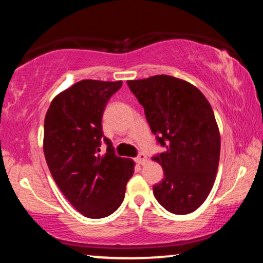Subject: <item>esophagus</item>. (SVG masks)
Here are the masks:
<instances>
[{
	"mask_svg": "<svg viewBox=\"0 0 263 263\" xmlns=\"http://www.w3.org/2000/svg\"><path fill=\"white\" fill-rule=\"evenodd\" d=\"M146 161H148V159H146V156L144 155V154H139V155L136 157V162L139 164H144Z\"/></svg>",
	"mask_w": 263,
	"mask_h": 263,
	"instance_id": "1",
	"label": "esophagus"
}]
</instances>
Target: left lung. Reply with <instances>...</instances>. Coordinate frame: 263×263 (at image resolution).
Here are the masks:
<instances>
[{
  "label": "left lung",
  "mask_w": 263,
  "mask_h": 263,
  "mask_svg": "<svg viewBox=\"0 0 263 263\" xmlns=\"http://www.w3.org/2000/svg\"><path fill=\"white\" fill-rule=\"evenodd\" d=\"M127 85L166 148L153 157L164 172L154 196L173 214L195 212L207 199L219 166L220 132L211 103L195 85L172 76L127 80Z\"/></svg>",
  "instance_id": "obj_1"
}]
</instances>
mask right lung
<instances>
[{
  "label": "right lung",
  "instance_id": "right-lung-1",
  "mask_svg": "<svg viewBox=\"0 0 263 263\" xmlns=\"http://www.w3.org/2000/svg\"><path fill=\"white\" fill-rule=\"evenodd\" d=\"M121 85V80H80L55 96L45 114L49 171L68 202L90 219L106 218L120 207L135 172V161L115 155L102 132L106 103ZM102 139L108 146L100 156Z\"/></svg>",
  "mask_w": 263,
  "mask_h": 263
}]
</instances>
